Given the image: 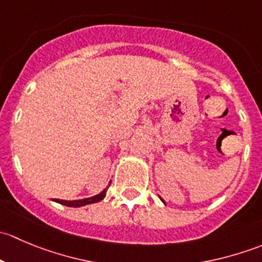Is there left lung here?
Listing matches in <instances>:
<instances>
[{
	"instance_id": "1",
	"label": "left lung",
	"mask_w": 262,
	"mask_h": 262,
	"mask_svg": "<svg viewBox=\"0 0 262 262\" xmlns=\"http://www.w3.org/2000/svg\"><path fill=\"white\" fill-rule=\"evenodd\" d=\"M162 202H163V200H162Z\"/></svg>"
}]
</instances>
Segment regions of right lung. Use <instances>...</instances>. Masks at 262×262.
<instances>
[{
    "label": "right lung",
    "instance_id": "1",
    "mask_svg": "<svg viewBox=\"0 0 262 262\" xmlns=\"http://www.w3.org/2000/svg\"><path fill=\"white\" fill-rule=\"evenodd\" d=\"M109 187V186H107ZM107 187L106 189L102 190L100 194L95 195V196L92 198H87V199H82V200H59V199H55L54 202L59 203V204H63V205H67V207H73V208H78V207H83V205H87V204H94V203H97L100 202V200H102L105 198V195H106V191H107Z\"/></svg>",
    "mask_w": 262,
    "mask_h": 262
}]
</instances>
